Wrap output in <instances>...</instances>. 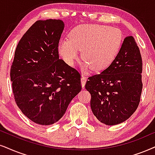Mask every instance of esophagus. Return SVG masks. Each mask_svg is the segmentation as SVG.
I'll list each match as a JSON object with an SVG mask.
<instances>
[{"mask_svg":"<svg viewBox=\"0 0 155 155\" xmlns=\"http://www.w3.org/2000/svg\"><path fill=\"white\" fill-rule=\"evenodd\" d=\"M81 81L82 87L84 88V86H85L86 82H87V77H86L85 76H82L81 78Z\"/></svg>","mask_w":155,"mask_h":155,"instance_id":"34e87169","label":"esophagus"}]
</instances>
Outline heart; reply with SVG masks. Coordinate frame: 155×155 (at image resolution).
<instances>
[{"label": "heart", "mask_w": 155, "mask_h": 155, "mask_svg": "<svg viewBox=\"0 0 155 155\" xmlns=\"http://www.w3.org/2000/svg\"><path fill=\"white\" fill-rule=\"evenodd\" d=\"M122 34L108 25L86 24L76 27L70 33L68 41L60 42L58 51L64 60L72 65L82 50L85 67L100 71L114 61L122 44Z\"/></svg>", "instance_id": "obj_1"}]
</instances>
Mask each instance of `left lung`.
Wrapping results in <instances>:
<instances>
[{"label": "left lung", "instance_id": "1", "mask_svg": "<svg viewBox=\"0 0 155 155\" xmlns=\"http://www.w3.org/2000/svg\"><path fill=\"white\" fill-rule=\"evenodd\" d=\"M142 73L140 48L133 36H127L111 65L86 83L91 111L98 120L115 125L132 116L140 101Z\"/></svg>", "mask_w": 155, "mask_h": 155}]
</instances>
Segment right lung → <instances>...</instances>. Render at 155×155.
I'll return each mask as SVG.
<instances>
[{"mask_svg":"<svg viewBox=\"0 0 155 155\" xmlns=\"http://www.w3.org/2000/svg\"><path fill=\"white\" fill-rule=\"evenodd\" d=\"M64 22L37 21L19 41L11 68L14 99L23 114L36 124L57 122L81 90V74L59 59Z\"/></svg>","mask_w":155,"mask_h":155,"instance_id":"add662e5","label":"right lung"}]
</instances>
